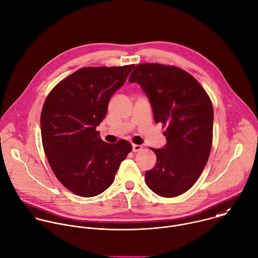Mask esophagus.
<instances>
[{
  "instance_id": "34e87169",
  "label": "esophagus",
  "mask_w": 258,
  "mask_h": 258,
  "mask_svg": "<svg viewBox=\"0 0 258 258\" xmlns=\"http://www.w3.org/2000/svg\"><path fill=\"white\" fill-rule=\"evenodd\" d=\"M143 149V147L141 145H133V152H139Z\"/></svg>"
}]
</instances>
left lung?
<instances>
[{
    "label": "left lung",
    "instance_id": "8db88e82",
    "mask_svg": "<svg viewBox=\"0 0 258 258\" xmlns=\"http://www.w3.org/2000/svg\"><path fill=\"white\" fill-rule=\"evenodd\" d=\"M128 81L141 85L155 122L167 127L165 147L151 149L157 164L146 172V183L159 196H179L196 183L209 159L214 118L210 97L191 74L176 66L139 64Z\"/></svg>",
    "mask_w": 258,
    "mask_h": 258
}]
</instances>
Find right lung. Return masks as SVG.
<instances>
[{
  "instance_id": "right-lung-1",
  "label": "right lung",
  "mask_w": 258,
  "mask_h": 258,
  "mask_svg": "<svg viewBox=\"0 0 258 258\" xmlns=\"http://www.w3.org/2000/svg\"><path fill=\"white\" fill-rule=\"evenodd\" d=\"M134 67L78 69L60 81L44 102L40 124L45 155L61 184L78 196L104 192L133 149L124 140L113 145L103 142L95 128Z\"/></svg>"
}]
</instances>
